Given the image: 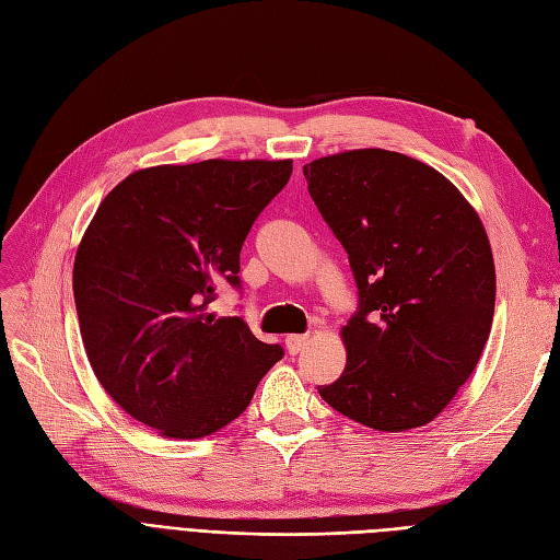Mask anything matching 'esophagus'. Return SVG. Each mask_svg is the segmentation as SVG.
Wrapping results in <instances>:
<instances>
[{
  "mask_svg": "<svg viewBox=\"0 0 560 560\" xmlns=\"http://www.w3.org/2000/svg\"><path fill=\"white\" fill-rule=\"evenodd\" d=\"M284 346H287V352L290 354H299L303 348L308 346V336L306 334H292L284 338Z\"/></svg>",
  "mask_w": 560,
  "mask_h": 560,
  "instance_id": "esophagus-1",
  "label": "esophagus"
}]
</instances>
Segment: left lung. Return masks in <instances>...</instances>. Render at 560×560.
<instances>
[{"label": "left lung", "instance_id": "obj_1", "mask_svg": "<svg viewBox=\"0 0 560 560\" xmlns=\"http://www.w3.org/2000/svg\"><path fill=\"white\" fill-rule=\"evenodd\" d=\"M303 177L360 299L343 327V374L317 385L319 397L381 432L425 425L471 376L493 325L481 219L442 173L397 151L325 156Z\"/></svg>", "mask_w": 560, "mask_h": 560}]
</instances>
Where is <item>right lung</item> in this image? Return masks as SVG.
Listing matches in <instances>:
<instances>
[{"mask_svg":"<svg viewBox=\"0 0 560 560\" xmlns=\"http://www.w3.org/2000/svg\"><path fill=\"white\" fill-rule=\"evenodd\" d=\"M292 161H200L132 173L100 202L74 259L83 348L107 395L163 436H208L238 418L282 346L208 306L241 290L254 219Z\"/></svg>","mask_w":560,"mask_h":560,"instance_id":"right-lung-1","label":"right lung"}]
</instances>
